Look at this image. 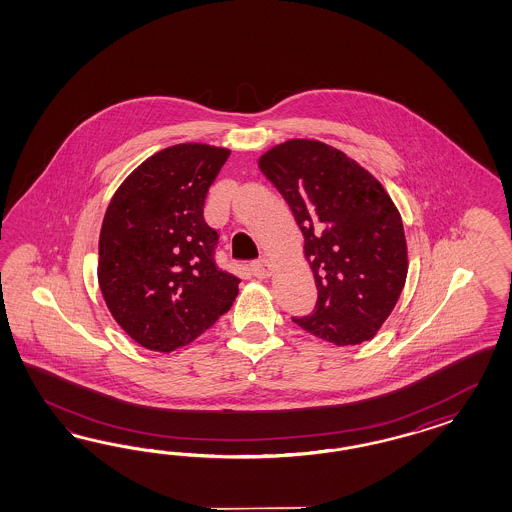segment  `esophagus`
<instances>
[{"instance_id":"1","label":"esophagus","mask_w":512,"mask_h":512,"mask_svg":"<svg viewBox=\"0 0 512 512\" xmlns=\"http://www.w3.org/2000/svg\"><path fill=\"white\" fill-rule=\"evenodd\" d=\"M272 270H274V266L268 259H257L251 263V272L255 278H268V276H272Z\"/></svg>"}]
</instances>
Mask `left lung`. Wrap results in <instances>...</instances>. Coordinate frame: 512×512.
Here are the masks:
<instances>
[{
  "instance_id": "1",
  "label": "left lung",
  "mask_w": 512,
  "mask_h": 512,
  "mask_svg": "<svg viewBox=\"0 0 512 512\" xmlns=\"http://www.w3.org/2000/svg\"><path fill=\"white\" fill-rule=\"evenodd\" d=\"M259 169L289 204L317 302L293 323L334 345L372 340L402 295L407 244L400 212L357 161L317 140H287Z\"/></svg>"
}]
</instances>
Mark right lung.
<instances>
[{
	"mask_svg": "<svg viewBox=\"0 0 512 512\" xmlns=\"http://www.w3.org/2000/svg\"><path fill=\"white\" fill-rule=\"evenodd\" d=\"M231 152L178 144L146 159L114 193L99 236L97 278L116 323L169 353L231 310L240 279L216 263L204 221L208 189Z\"/></svg>",
	"mask_w": 512,
	"mask_h": 512,
	"instance_id": "1",
	"label": "right lung"
}]
</instances>
